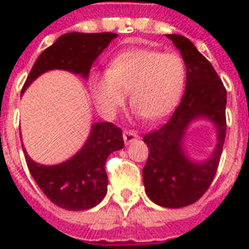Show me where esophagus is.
Wrapping results in <instances>:
<instances>
[{"label": "esophagus", "mask_w": 249, "mask_h": 249, "mask_svg": "<svg viewBox=\"0 0 249 249\" xmlns=\"http://www.w3.org/2000/svg\"><path fill=\"white\" fill-rule=\"evenodd\" d=\"M123 137H124L125 144H130V142H133V141L139 139V135H137V132H136V130L128 129V130H124V135H123Z\"/></svg>", "instance_id": "obj_1"}]
</instances>
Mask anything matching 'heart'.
I'll use <instances>...</instances> for the list:
<instances>
[{
	"label": "heart",
	"mask_w": 249,
	"mask_h": 249,
	"mask_svg": "<svg viewBox=\"0 0 249 249\" xmlns=\"http://www.w3.org/2000/svg\"><path fill=\"white\" fill-rule=\"evenodd\" d=\"M187 66L183 57L156 49H130L114 57L105 74H94L90 90L98 109L112 116L125 103L146 120L167 116L183 94Z\"/></svg>",
	"instance_id": "b5f03b06"
}]
</instances>
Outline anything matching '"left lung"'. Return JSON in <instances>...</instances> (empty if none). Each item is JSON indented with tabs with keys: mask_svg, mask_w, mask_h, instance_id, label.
<instances>
[{
	"mask_svg": "<svg viewBox=\"0 0 249 249\" xmlns=\"http://www.w3.org/2000/svg\"><path fill=\"white\" fill-rule=\"evenodd\" d=\"M181 52L187 66L185 92L172 117L161 128L144 136L149 155L142 180L148 197L165 208H181L196 203L217 172L227 130V90L211 62L187 37L167 35ZM207 118L216 126L218 142L205 162H192L183 149L189 124Z\"/></svg>",
	"mask_w": 249,
	"mask_h": 249,
	"instance_id": "left-lung-1",
	"label": "left lung"
}]
</instances>
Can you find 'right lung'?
I'll use <instances>...</instances> for the list:
<instances>
[{
  "mask_svg": "<svg viewBox=\"0 0 249 249\" xmlns=\"http://www.w3.org/2000/svg\"><path fill=\"white\" fill-rule=\"evenodd\" d=\"M116 33H66L42 52L36 60L22 92L42 73L53 69L71 71L88 78L92 64ZM124 146L123 130L112 123H96L80 152L57 165L33 161L24 148L30 175L52 203L68 211H85L96 207L108 191L105 161Z\"/></svg>",
  "mask_w": 249,
  "mask_h": 249,
  "instance_id": "1",
  "label": "right lung"
}]
</instances>
